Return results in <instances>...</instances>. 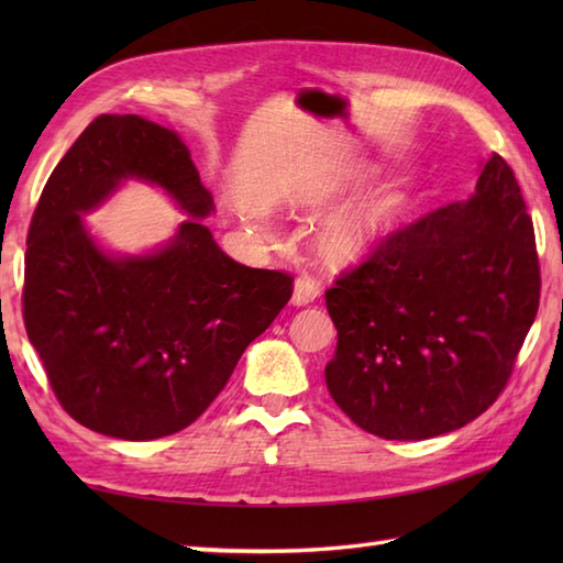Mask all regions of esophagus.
Wrapping results in <instances>:
<instances>
[{
  "label": "esophagus",
  "mask_w": 563,
  "mask_h": 563,
  "mask_svg": "<svg viewBox=\"0 0 563 563\" xmlns=\"http://www.w3.org/2000/svg\"><path fill=\"white\" fill-rule=\"evenodd\" d=\"M319 283L314 278H309V275H305V278H297L295 280V290H292V305L295 307H307L312 305L317 297H319Z\"/></svg>",
  "instance_id": "obj_1"
}]
</instances>
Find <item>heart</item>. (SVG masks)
<instances>
[{
	"mask_svg": "<svg viewBox=\"0 0 563 563\" xmlns=\"http://www.w3.org/2000/svg\"><path fill=\"white\" fill-rule=\"evenodd\" d=\"M349 188L351 181H333L329 186H321L307 198V208L324 210L333 206ZM401 212L404 198L399 190H377V194L329 214L319 230V246L336 263L363 258L394 232Z\"/></svg>",
	"mask_w": 563,
	"mask_h": 563,
	"instance_id": "b5f03b06",
	"label": "heart"
}]
</instances>
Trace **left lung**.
I'll use <instances>...</instances> for the list:
<instances>
[{"label": "left lung", "mask_w": 563, "mask_h": 563, "mask_svg": "<svg viewBox=\"0 0 563 563\" xmlns=\"http://www.w3.org/2000/svg\"><path fill=\"white\" fill-rule=\"evenodd\" d=\"M339 345L329 394L385 440L445 435L482 416L540 307L534 230L510 166L482 162L474 194L394 232L327 290Z\"/></svg>", "instance_id": "1"}]
</instances>
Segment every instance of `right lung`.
I'll use <instances>...</instances> for the list:
<instances>
[{"label": "right lung", "instance_id": "1", "mask_svg": "<svg viewBox=\"0 0 563 563\" xmlns=\"http://www.w3.org/2000/svg\"><path fill=\"white\" fill-rule=\"evenodd\" d=\"M128 180L189 214L140 255L106 250L82 220ZM212 212L188 147L147 118L99 115L55 166L29 230L23 321L77 423L121 440L178 433L288 305L290 275L227 256L202 224Z\"/></svg>", "mask_w": 563, "mask_h": 563}]
</instances>
